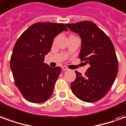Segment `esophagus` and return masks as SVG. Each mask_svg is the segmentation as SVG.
<instances>
[{
    "label": "esophagus",
    "instance_id": "esophagus-1",
    "mask_svg": "<svg viewBox=\"0 0 126 126\" xmlns=\"http://www.w3.org/2000/svg\"><path fill=\"white\" fill-rule=\"evenodd\" d=\"M61 68H62V69L64 70V71H67V70H69V69L67 68L66 66H62V67H61Z\"/></svg>",
    "mask_w": 126,
    "mask_h": 126
}]
</instances>
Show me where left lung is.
Masks as SVG:
<instances>
[{
    "instance_id": "obj_1",
    "label": "left lung",
    "mask_w": 126,
    "mask_h": 126,
    "mask_svg": "<svg viewBox=\"0 0 126 126\" xmlns=\"http://www.w3.org/2000/svg\"><path fill=\"white\" fill-rule=\"evenodd\" d=\"M65 25L81 38L79 58L90 65L84 76L76 71V78L71 83V90L83 101H98L111 89L118 72L113 44L107 35L90 21Z\"/></svg>"
}]
</instances>
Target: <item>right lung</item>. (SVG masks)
Listing matches in <instances>:
<instances>
[{"mask_svg":"<svg viewBox=\"0 0 126 126\" xmlns=\"http://www.w3.org/2000/svg\"><path fill=\"white\" fill-rule=\"evenodd\" d=\"M63 31H67L63 23H34L15 43L10 67L15 85L30 102L43 103L53 93L61 68L44 63V57L50 51L53 39Z\"/></svg>","mask_w":126,"mask_h":126,"instance_id":"1","label":"right lung"}]
</instances>
